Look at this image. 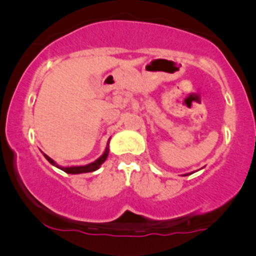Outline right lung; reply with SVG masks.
<instances>
[{
	"instance_id": "1",
	"label": "right lung",
	"mask_w": 256,
	"mask_h": 256,
	"mask_svg": "<svg viewBox=\"0 0 256 256\" xmlns=\"http://www.w3.org/2000/svg\"><path fill=\"white\" fill-rule=\"evenodd\" d=\"M108 154H109V147H106V150H105L104 154H102V156H100L99 158H98L95 162H92V164H86V166H76V167H59L58 164H56V162H54L53 160L50 158V157L47 156V154H44V157L48 160L49 162H50L52 164H54V166H56V167H58V168L63 170V171L66 172V174H86V172H94V171H96V170L100 167V164H102V162H104L105 160H106Z\"/></svg>"
}]
</instances>
